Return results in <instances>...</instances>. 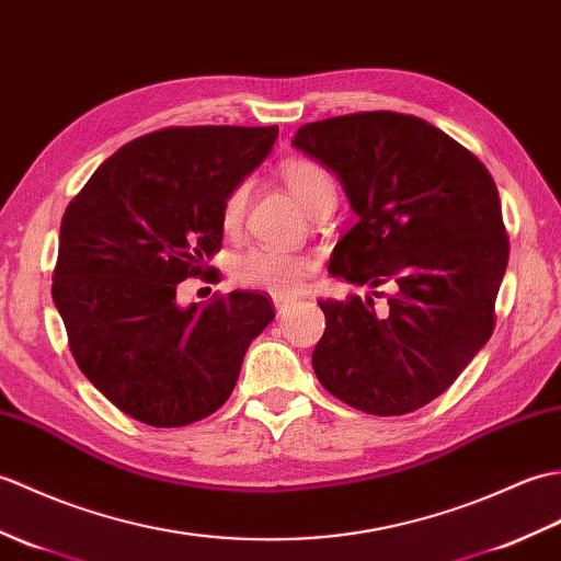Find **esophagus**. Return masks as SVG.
Listing matches in <instances>:
<instances>
[{
    "label": "esophagus",
    "mask_w": 561,
    "mask_h": 561,
    "mask_svg": "<svg viewBox=\"0 0 561 561\" xmlns=\"http://www.w3.org/2000/svg\"><path fill=\"white\" fill-rule=\"evenodd\" d=\"M273 305H276V312L283 314L285 309L290 307V300H288V297H283V295H273Z\"/></svg>",
    "instance_id": "esophagus-1"
}]
</instances>
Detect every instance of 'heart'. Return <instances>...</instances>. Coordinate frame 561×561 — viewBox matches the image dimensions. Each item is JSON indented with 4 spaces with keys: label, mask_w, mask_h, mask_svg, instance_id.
Masks as SVG:
<instances>
[{
    "label": "heart",
    "mask_w": 561,
    "mask_h": 561,
    "mask_svg": "<svg viewBox=\"0 0 561 561\" xmlns=\"http://www.w3.org/2000/svg\"><path fill=\"white\" fill-rule=\"evenodd\" d=\"M280 175L285 186H288L290 194L302 204L307 214H312V210L327 202V198H335V186L333 180L329 178V172L312 163V160H285L280 165ZM247 196L249 186L244 182L234 186L228 194L220 210V222L226 232H234L240 228ZM314 259L307 254H290L271 247H252L240 256H234L232 278L240 285H247V288H266L278 295H290L300 288L309 273L314 271Z\"/></svg>",
    "instance_id": "1"
}]
</instances>
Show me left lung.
Instances as JSON below:
<instances>
[{
  "mask_svg": "<svg viewBox=\"0 0 561 561\" xmlns=\"http://www.w3.org/2000/svg\"><path fill=\"white\" fill-rule=\"evenodd\" d=\"M293 146L339 178L357 216L333 247L331 276L391 288L383 312L369 295L319 302L314 375L363 413H413L492 335L508 261L496 184L449 134L401 112L305 124Z\"/></svg>",
  "mask_w": 561,
  "mask_h": 561,
  "instance_id": "left-lung-1",
  "label": "left lung"
}]
</instances>
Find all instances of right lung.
<instances>
[{"mask_svg":"<svg viewBox=\"0 0 561 561\" xmlns=\"http://www.w3.org/2000/svg\"><path fill=\"white\" fill-rule=\"evenodd\" d=\"M278 127H172L122 146L71 198L53 300L79 369L122 413L184 427L228 401L249 343L276 317L266 295L178 302L222 244L228 194Z\"/></svg>","mask_w":561,"mask_h":561,"instance_id":"right-lung-1","label":"right lung"}]
</instances>
